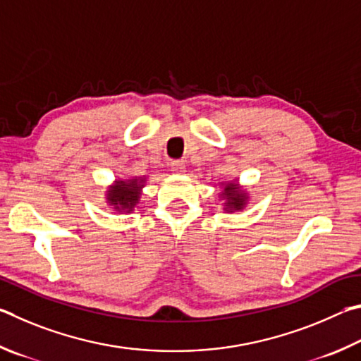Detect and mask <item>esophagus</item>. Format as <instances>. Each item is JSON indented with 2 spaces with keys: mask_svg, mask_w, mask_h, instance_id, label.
Here are the masks:
<instances>
[{
  "mask_svg": "<svg viewBox=\"0 0 361 361\" xmlns=\"http://www.w3.org/2000/svg\"><path fill=\"white\" fill-rule=\"evenodd\" d=\"M171 171H173V173H176V174H182V173H185V163L182 161V160H174V161H171Z\"/></svg>",
  "mask_w": 361,
  "mask_h": 361,
  "instance_id": "34e87169",
  "label": "esophagus"
}]
</instances>
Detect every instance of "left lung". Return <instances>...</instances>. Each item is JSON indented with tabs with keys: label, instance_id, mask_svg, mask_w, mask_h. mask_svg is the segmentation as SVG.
Wrapping results in <instances>:
<instances>
[{
	"label": "left lung",
	"instance_id": "8db88e82",
	"mask_svg": "<svg viewBox=\"0 0 361 361\" xmlns=\"http://www.w3.org/2000/svg\"><path fill=\"white\" fill-rule=\"evenodd\" d=\"M220 197L225 198L226 201V209L228 211H239L243 209L245 201H247V195H245L244 192L239 190V187H236V184H226L224 192L220 193Z\"/></svg>",
	"mask_w": 361,
	"mask_h": 361
}]
</instances>
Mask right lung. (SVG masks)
Returning <instances> with one entry per match:
<instances>
[{
    "instance_id": "right-lung-1",
    "label": "right lung",
    "mask_w": 361,
    "mask_h": 361,
    "mask_svg": "<svg viewBox=\"0 0 361 361\" xmlns=\"http://www.w3.org/2000/svg\"><path fill=\"white\" fill-rule=\"evenodd\" d=\"M144 179H130V180H117V184L109 188L107 193V201L114 206V209L118 212L133 211L139 201V195H141V188Z\"/></svg>"
}]
</instances>
